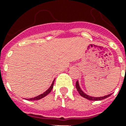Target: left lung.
I'll use <instances>...</instances> for the list:
<instances>
[{
  "label": "left lung",
  "mask_w": 126,
  "mask_h": 126,
  "mask_svg": "<svg viewBox=\"0 0 126 126\" xmlns=\"http://www.w3.org/2000/svg\"><path fill=\"white\" fill-rule=\"evenodd\" d=\"M76 88H77L78 92H79V93L80 94V95L81 96H82V97L86 98V99H88L91 100V101H100V100L104 99H106V98H107L108 97H109V96L111 95L112 94H109V95L104 96V97H91V96L86 95V94H84V92H82V90H81L80 88V86H79L78 81H77V82H76Z\"/></svg>",
  "instance_id": "obj_1"
}]
</instances>
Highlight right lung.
<instances>
[{
	"mask_svg": "<svg viewBox=\"0 0 126 126\" xmlns=\"http://www.w3.org/2000/svg\"><path fill=\"white\" fill-rule=\"evenodd\" d=\"M54 81H55V80L53 81V83L51 84V86L49 87V89H48L47 91H46L44 93H43V94H41V95H40L36 96V97H34V98H31V99H28V100H30V101H34V100H38V99H42V98L44 97L45 96L47 95V94H49V93L51 92V90H52V88H53V82H54Z\"/></svg>",
	"mask_w": 126,
	"mask_h": 126,
	"instance_id": "obj_1",
	"label": "right lung"
}]
</instances>
